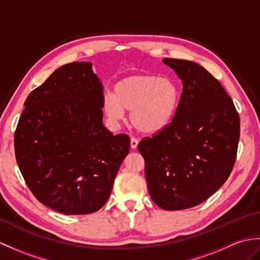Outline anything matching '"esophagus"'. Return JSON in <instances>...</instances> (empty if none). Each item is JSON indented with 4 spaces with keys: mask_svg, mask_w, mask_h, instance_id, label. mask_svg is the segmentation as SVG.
I'll use <instances>...</instances> for the list:
<instances>
[{
    "mask_svg": "<svg viewBox=\"0 0 260 260\" xmlns=\"http://www.w3.org/2000/svg\"><path fill=\"white\" fill-rule=\"evenodd\" d=\"M137 145H138V140H136L135 137H131V147L133 149H135L137 147Z\"/></svg>",
    "mask_w": 260,
    "mask_h": 260,
    "instance_id": "esophagus-1",
    "label": "esophagus"
}]
</instances>
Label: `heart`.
<instances>
[{
    "mask_svg": "<svg viewBox=\"0 0 260 260\" xmlns=\"http://www.w3.org/2000/svg\"><path fill=\"white\" fill-rule=\"evenodd\" d=\"M179 101V87L172 78L135 74L119 80L114 94L104 95L103 107L113 123L122 119L125 111H132L133 126L142 133L154 134L171 124Z\"/></svg>",
    "mask_w": 260,
    "mask_h": 260,
    "instance_id": "b5f03b06",
    "label": "heart"
}]
</instances>
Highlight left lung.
<instances>
[{
    "mask_svg": "<svg viewBox=\"0 0 260 260\" xmlns=\"http://www.w3.org/2000/svg\"><path fill=\"white\" fill-rule=\"evenodd\" d=\"M183 82L171 124L138 150L153 202L165 210L197 206L224 185L236 160L240 122L233 100L203 66L164 58Z\"/></svg>",
    "mask_w": 260,
    "mask_h": 260,
    "instance_id": "1",
    "label": "left lung"
}]
</instances>
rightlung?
<instances>
[{"mask_svg": "<svg viewBox=\"0 0 260 260\" xmlns=\"http://www.w3.org/2000/svg\"><path fill=\"white\" fill-rule=\"evenodd\" d=\"M103 99L92 63L73 62L24 103L14 135L17 165L38 201L58 213L101 209L129 152L128 135L114 136L103 124Z\"/></svg>", "mask_w": 260, "mask_h": 260, "instance_id": "right-lung-1", "label": "right lung"}]
</instances>
